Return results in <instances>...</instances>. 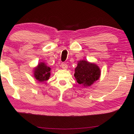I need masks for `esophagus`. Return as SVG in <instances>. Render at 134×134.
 <instances>
[{
    "mask_svg": "<svg viewBox=\"0 0 134 134\" xmlns=\"http://www.w3.org/2000/svg\"><path fill=\"white\" fill-rule=\"evenodd\" d=\"M61 67H62L63 69H67L68 67V65L65 63H62V64H61Z\"/></svg>",
    "mask_w": 134,
    "mask_h": 134,
    "instance_id": "obj_1",
    "label": "esophagus"
}]
</instances>
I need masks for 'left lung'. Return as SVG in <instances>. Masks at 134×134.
Masks as SVG:
<instances>
[{
  "instance_id": "8db88e82",
  "label": "left lung",
  "mask_w": 134,
  "mask_h": 134,
  "mask_svg": "<svg viewBox=\"0 0 134 134\" xmlns=\"http://www.w3.org/2000/svg\"><path fill=\"white\" fill-rule=\"evenodd\" d=\"M100 76V70L97 65L85 60L80 61L75 69L74 77L79 85L84 87L91 86Z\"/></svg>"
}]
</instances>
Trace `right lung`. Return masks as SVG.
<instances>
[{"label": "right lung", "mask_w": 134, "mask_h": 134, "mask_svg": "<svg viewBox=\"0 0 134 134\" xmlns=\"http://www.w3.org/2000/svg\"><path fill=\"white\" fill-rule=\"evenodd\" d=\"M51 68L47 66L44 63H41L34 70L35 79L40 82L48 80L50 77Z\"/></svg>", "instance_id": "add662e5"}]
</instances>
